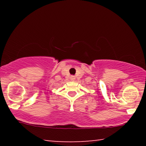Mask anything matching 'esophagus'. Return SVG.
Here are the masks:
<instances>
[{"label":"esophagus","mask_w":146,"mask_h":146,"mask_svg":"<svg viewBox=\"0 0 146 146\" xmlns=\"http://www.w3.org/2000/svg\"><path fill=\"white\" fill-rule=\"evenodd\" d=\"M75 76H71V80H75Z\"/></svg>","instance_id":"1"}]
</instances>
